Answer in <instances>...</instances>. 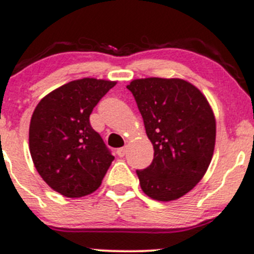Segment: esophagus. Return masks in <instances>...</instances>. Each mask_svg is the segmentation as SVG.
Instances as JSON below:
<instances>
[{"instance_id":"34e87169","label":"esophagus","mask_w":254,"mask_h":254,"mask_svg":"<svg viewBox=\"0 0 254 254\" xmlns=\"http://www.w3.org/2000/svg\"><path fill=\"white\" fill-rule=\"evenodd\" d=\"M126 152H127V148L126 147L119 148V149H117V155H119V157H124V155L126 154Z\"/></svg>"}]
</instances>
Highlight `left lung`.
Wrapping results in <instances>:
<instances>
[{"label":"left lung","mask_w":254,"mask_h":254,"mask_svg":"<svg viewBox=\"0 0 254 254\" xmlns=\"http://www.w3.org/2000/svg\"><path fill=\"white\" fill-rule=\"evenodd\" d=\"M152 142V164L137 170L143 192L173 201L194 189L211 163L216 120L205 95L183 79L145 77L127 85Z\"/></svg>","instance_id":"left-lung-1"}]
</instances>
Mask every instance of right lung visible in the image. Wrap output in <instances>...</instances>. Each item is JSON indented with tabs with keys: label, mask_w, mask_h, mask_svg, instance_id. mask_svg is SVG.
Listing matches in <instances>:
<instances>
[{
	"label": "right lung",
	"mask_w": 254,
	"mask_h": 254,
	"mask_svg": "<svg viewBox=\"0 0 254 254\" xmlns=\"http://www.w3.org/2000/svg\"><path fill=\"white\" fill-rule=\"evenodd\" d=\"M117 81L84 77L44 96L29 125V152L42 179L66 197L96 191L114 155L90 125L97 102Z\"/></svg>",
	"instance_id": "1"
}]
</instances>
